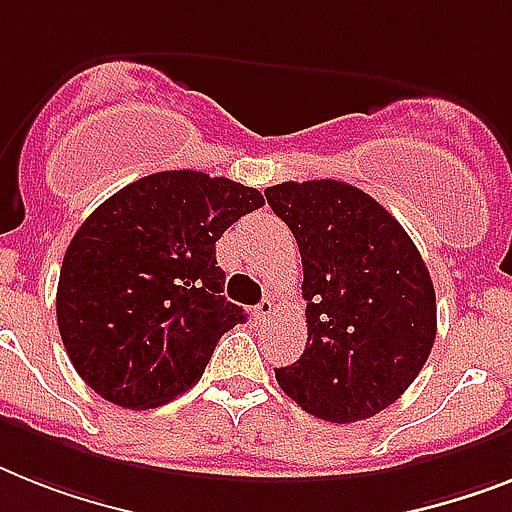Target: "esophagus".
I'll return each mask as SVG.
<instances>
[{
  "label": "esophagus",
  "mask_w": 512,
  "mask_h": 512,
  "mask_svg": "<svg viewBox=\"0 0 512 512\" xmlns=\"http://www.w3.org/2000/svg\"><path fill=\"white\" fill-rule=\"evenodd\" d=\"M272 314H274V303L272 301H261L259 306L253 308V316H256V322H259V324L269 322V319H272Z\"/></svg>",
  "instance_id": "obj_1"
}]
</instances>
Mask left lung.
<instances>
[{
	"mask_svg": "<svg viewBox=\"0 0 512 512\" xmlns=\"http://www.w3.org/2000/svg\"><path fill=\"white\" fill-rule=\"evenodd\" d=\"M303 259L308 340L274 369L311 416L353 424L377 416L424 369L437 337V298L424 259L379 201L340 180L264 190Z\"/></svg>",
	"mask_w": 512,
	"mask_h": 512,
	"instance_id": "left-lung-1",
	"label": "left lung"
}]
</instances>
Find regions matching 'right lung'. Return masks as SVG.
<instances>
[{
  "instance_id": "add662e5",
  "label": "right lung",
  "mask_w": 512,
  "mask_h": 512,
  "mask_svg": "<svg viewBox=\"0 0 512 512\" xmlns=\"http://www.w3.org/2000/svg\"><path fill=\"white\" fill-rule=\"evenodd\" d=\"M264 206L256 188L193 170L141 177L78 227L57 285V327L80 379L133 411L201 379L219 337L246 322L225 301L217 240Z\"/></svg>"
}]
</instances>
